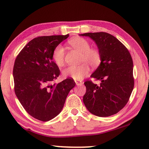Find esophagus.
Here are the masks:
<instances>
[{"label": "esophagus", "mask_w": 149, "mask_h": 149, "mask_svg": "<svg viewBox=\"0 0 149 149\" xmlns=\"http://www.w3.org/2000/svg\"><path fill=\"white\" fill-rule=\"evenodd\" d=\"M75 84H76V85H82V82L81 81L75 80Z\"/></svg>", "instance_id": "obj_1"}]
</instances>
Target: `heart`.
Returning a JSON list of instances; mask_svg holds the SVG:
<instances>
[{
	"mask_svg": "<svg viewBox=\"0 0 149 149\" xmlns=\"http://www.w3.org/2000/svg\"><path fill=\"white\" fill-rule=\"evenodd\" d=\"M69 44L78 51L81 52V62L79 65H70L63 70L62 75L65 77H70L75 80H81L88 75L91 67L99 66L101 62V55L96 49H91L90 43L86 39L81 37H76L70 40ZM65 50L62 45H58L54 48L52 52V58L58 66H62L64 62Z\"/></svg>",
	"mask_w": 149,
	"mask_h": 149,
	"instance_id": "b5f03b06",
	"label": "heart"
}]
</instances>
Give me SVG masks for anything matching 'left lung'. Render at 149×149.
Masks as SVG:
<instances>
[{"label": "left lung", "mask_w": 149, "mask_h": 149, "mask_svg": "<svg viewBox=\"0 0 149 149\" xmlns=\"http://www.w3.org/2000/svg\"><path fill=\"white\" fill-rule=\"evenodd\" d=\"M97 45L101 62L91 75L100 80V85L85 81L83 100L87 109L95 116L108 117L116 114L129 100L134 87L133 64L130 52L119 40L105 32L87 33Z\"/></svg>", "instance_id": "1"}]
</instances>
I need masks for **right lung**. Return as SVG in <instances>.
<instances>
[{"label": "right lung", "mask_w": 149, "mask_h": 149, "mask_svg": "<svg viewBox=\"0 0 149 149\" xmlns=\"http://www.w3.org/2000/svg\"><path fill=\"white\" fill-rule=\"evenodd\" d=\"M68 37L69 34L35 38L15 60V93L27 112L39 120L47 122L58 115L69 92L75 85L72 79L52 84L60 75L58 67L52 60V52Z\"/></svg>", "instance_id": "obj_1"}]
</instances>
